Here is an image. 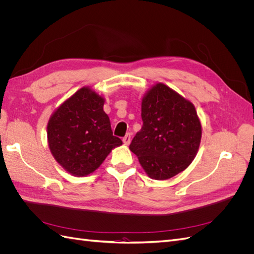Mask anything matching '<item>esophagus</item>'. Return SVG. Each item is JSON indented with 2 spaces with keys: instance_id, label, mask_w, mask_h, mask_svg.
Masks as SVG:
<instances>
[{
  "instance_id": "esophagus-1",
  "label": "esophagus",
  "mask_w": 254,
  "mask_h": 254,
  "mask_svg": "<svg viewBox=\"0 0 254 254\" xmlns=\"http://www.w3.org/2000/svg\"><path fill=\"white\" fill-rule=\"evenodd\" d=\"M130 141H131V134L126 133V135L123 137V142H124L125 144H129Z\"/></svg>"
}]
</instances>
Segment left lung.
<instances>
[{"instance_id":"8db88e82","label":"left lung","mask_w":254,"mask_h":254,"mask_svg":"<svg viewBox=\"0 0 254 254\" xmlns=\"http://www.w3.org/2000/svg\"><path fill=\"white\" fill-rule=\"evenodd\" d=\"M142 129L129 148L152 179L166 180L194 160L201 139L195 107L163 83L142 101Z\"/></svg>"}]
</instances>
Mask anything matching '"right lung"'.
<instances>
[{
  "label": "right lung",
  "mask_w": 254,
  "mask_h": 254,
  "mask_svg": "<svg viewBox=\"0 0 254 254\" xmlns=\"http://www.w3.org/2000/svg\"><path fill=\"white\" fill-rule=\"evenodd\" d=\"M103 106L102 96L81 88L49 121L50 149L57 162L72 175L93 173L112 148L123 144L113 135Z\"/></svg>",
  "instance_id": "add662e5"
}]
</instances>
